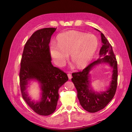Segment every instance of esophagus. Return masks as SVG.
I'll return each instance as SVG.
<instances>
[{"label": "esophagus", "instance_id": "esophagus-1", "mask_svg": "<svg viewBox=\"0 0 132 132\" xmlns=\"http://www.w3.org/2000/svg\"><path fill=\"white\" fill-rule=\"evenodd\" d=\"M68 78H69V80H70L71 78H72V76H71V75L70 74V73H68Z\"/></svg>", "mask_w": 132, "mask_h": 132}]
</instances>
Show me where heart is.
I'll list each match as a JSON object with an SVG mask.
<instances>
[{
	"instance_id": "heart-1",
	"label": "heart",
	"mask_w": 132,
	"mask_h": 132,
	"mask_svg": "<svg viewBox=\"0 0 132 132\" xmlns=\"http://www.w3.org/2000/svg\"><path fill=\"white\" fill-rule=\"evenodd\" d=\"M98 46L95 35L78 31H69L59 34L56 43H52L50 52L56 64L62 66L70 54L71 61L79 69L83 68L92 61Z\"/></svg>"
}]
</instances>
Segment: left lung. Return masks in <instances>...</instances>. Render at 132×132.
I'll return each mask as SVG.
<instances>
[{
    "instance_id": "left-lung-1",
    "label": "left lung",
    "mask_w": 132,
    "mask_h": 132,
    "mask_svg": "<svg viewBox=\"0 0 132 132\" xmlns=\"http://www.w3.org/2000/svg\"><path fill=\"white\" fill-rule=\"evenodd\" d=\"M95 30L101 32L102 47L100 51V57L82 71L73 73L71 79L77 91V98L80 105L85 110L91 113L101 110L111 101L115 94L118 80L117 61L112 48L101 31L96 28ZM102 64H106L111 67L112 75L106 90L98 92L91 86L90 71L95 66Z\"/></svg>"
}]
</instances>
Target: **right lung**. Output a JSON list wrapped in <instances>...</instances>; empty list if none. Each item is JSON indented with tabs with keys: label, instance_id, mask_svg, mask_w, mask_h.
Instances as JSON below:
<instances>
[{
	"label": "right lung",
	"instance_id": "add662e5",
	"mask_svg": "<svg viewBox=\"0 0 132 132\" xmlns=\"http://www.w3.org/2000/svg\"><path fill=\"white\" fill-rule=\"evenodd\" d=\"M56 28H45L31 35L24 46L20 71L22 97L28 106L40 115L52 114L56 108L59 89L68 80L65 73L51 63L50 42ZM31 81H37L41 89L40 99L32 100L26 90Z\"/></svg>",
	"mask_w": 132,
	"mask_h": 132
}]
</instances>
